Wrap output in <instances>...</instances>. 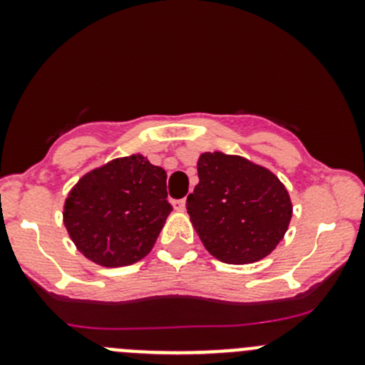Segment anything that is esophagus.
I'll list each match as a JSON object with an SVG mask.
<instances>
[{
    "label": "esophagus",
    "instance_id": "esophagus-1",
    "mask_svg": "<svg viewBox=\"0 0 365 365\" xmlns=\"http://www.w3.org/2000/svg\"><path fill=\"white\" fill-rule=\"evenodd\" d=\"M173 206H175V210H178V212H183L185 210V200H178L173 203Z\"/></svg>",
    "mask_w": 365,
    "mask_h": 365
}]
</instances>
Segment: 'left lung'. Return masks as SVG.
Returning <instances> with one entry per match:
<instances>
[{
    "mask_svg": "<svg viewBox=\"0 0 365 365\" xmlns=\"http://www.w3.org/2000/svg\"><path fill=\"white\" fill-rule=\"evenodd\" d=\"M187 213L205 249L222 263L249 264L277 247L293 215L281 180L240 155L205 152Z\"/></svg>",
    "mask_w": 365,
    "mask_h": 365,
    "instance_id": "1",
    "label": "left lung"
}]
</instances>
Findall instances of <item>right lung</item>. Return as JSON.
I'll list each match as a JSON object with an SVG mask.
<instances>
[{
	"mask_svg": "<svg viewBox=\"0 0 365 365\" xmlns=\"http://www.w3.org/2000/svg\"><path fill=\"white\" fill-rule=\"evenodd\" d=\"M168 175L141 153L109 160L81 176L63 205L76 249L106 268L143 259L171 213Z\"/></svg>",
	"mask_w": 365,
	"mask_h": 365,
	"instance_id": "add662e5",
	"label": "right lung"
}]
</instances>
